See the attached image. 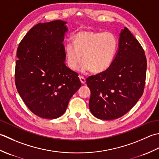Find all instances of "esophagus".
I'll use <instances>...</instances> for the list:
<instances>
[{"label": "esophagus", "instance_id": "34e87169", "mask_svg": "<svg viewBox=\"0 0 159 159\" xmlns=\"http://www.w3.org/2000/svg\"><path fill=\"white\" fill-rule=\"evenodd\" d=\"M79 78H80V82H81V83H82V84H85V83H86V79L84 78V77L83 76H81V75H80V76H79Z\"/></svg>", "mask_w": 159, "mask_h": 159}]
</instances>
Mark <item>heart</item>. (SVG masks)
I'll return each mask as SVG.
<instances>
[{
    "label": "heart",
    "instance_id": "1",
    "mask_svg": "<svg viewBox=\"0 0 159 159\" xmlns=\"http://www.w3.org/2000/svg\"><path fill=\"white\" fill-rule=\"evenodd\" d=\"M116 48L117 40L111 32L80 31L73 37V44L65 46L66 64L70 70H76L82 56L81 71L102 73L111 66Z\"/></svg>",
    "mask_w": 159,
    "mask_h": 159
}]
</instances>
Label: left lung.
Segmentation results:
<instances>
[{
	"label": "left lung",
	"instance_id": "8db88e82",
	"mask_svg": "<svg viewBox=\"0 0 159 159\" xmlns=\"http://www.w3.org/2000/svg\"><path fill=\"white\" fill-rule=\"evenodd\" d=\"M146 69L144 50L124 27L119 34V48L111 66L86 80L92 114L103 120H112L126 114L143 95Z\"/></svg>",
	"mask_w": 159,
	"mask_h": 159
}]
</instances>
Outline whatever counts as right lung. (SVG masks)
Instances as JSON below:
<instances>
[{
  "instance_id": "add662e5",
  "label": "right lung",
  "mask_w": 159,
  "mask_h": 159,
  "mask_svg": "<svg viewBox=\"0 0 159 159\" xmlns=\"http://www.w3.org/2000/svg\"><path fill=\"white\" fill-rule=\"evenodd\" d=\"M66 24L60 20L37 24L25 35L17 49L16 89L28 108L41 118L62 115L70 99L82 86L78 74L64 63Z\"/></svg>"
}]
</instances>
